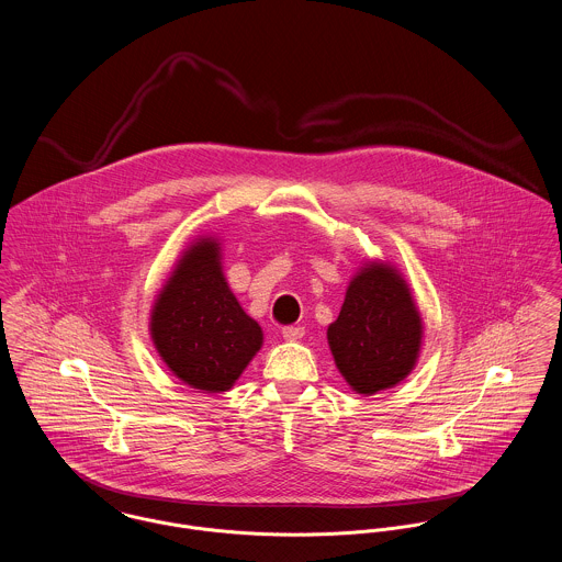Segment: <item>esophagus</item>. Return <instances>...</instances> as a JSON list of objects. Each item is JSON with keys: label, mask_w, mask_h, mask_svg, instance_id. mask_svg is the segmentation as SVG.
<instances>
[{"label": "esophagus", "mask_w": 562, "mask_h": 562, "mask_svg": "<svg viewBox=\"0 0 562 562\" xmlns=\"http://www.w3.org/2000/svg\"><path fill=\"white\" fill-rule=\"evenodd\" d=\"M282 336L284 340H300L304 336V327H293V325L282 327Z\"/></svg>", "instance_id": "1"}]
</instances>
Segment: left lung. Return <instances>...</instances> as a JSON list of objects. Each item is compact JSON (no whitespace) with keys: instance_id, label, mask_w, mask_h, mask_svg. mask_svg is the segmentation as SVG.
I'll return each instance as SVG.
<instances>
[{"instance_id":"1","label":"left lung","mask_w":562,"mask_h":562,"mask_svg":"<svg viewBox=\"0 0 562 562\" xmlns=\"http://www.w3.org/2000/svg\"><path fill=\"white\" fill-rule=\"evenodd\" d=\"M334 362L358 394L394 387L414 371L423 318L396 267L367 262L349 282L338 318L327 327Z\"/></svg>"}]
</instances>
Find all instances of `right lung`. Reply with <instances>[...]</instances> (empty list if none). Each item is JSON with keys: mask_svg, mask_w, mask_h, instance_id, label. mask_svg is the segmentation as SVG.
<instances>
[{"mask_svg": "<svg viewBox=\"0 0 562 562\" xmlns=\"http://www.w3.org/2000/svg\"><path fill=\"white\" fill-rule=\"evenodd\" d=\"M150 338L175 376L211 394L231 390L258 353L262 329L233 295L217 239L183 251L155 300Z\"/></svg>", "mask_w": 562, "mask_h": 562, "instance_id": "add662e5", "label": "right lung"}]
</instances>
